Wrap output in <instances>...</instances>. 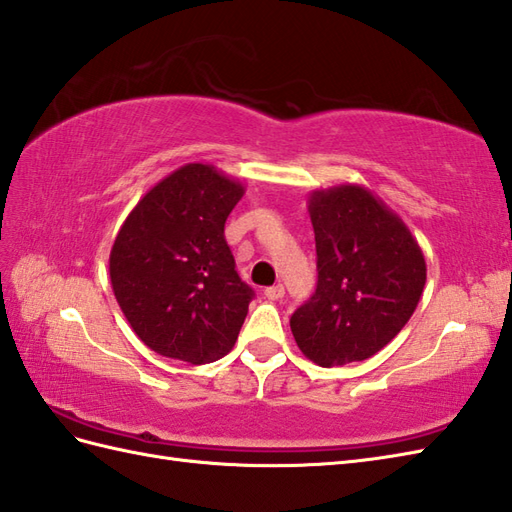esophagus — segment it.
Returning a JSON list of instances; mask_svg holds the SVG:
<instances>
[{
	"label": "esophagus",
	"mask_w": 512,
	"mask_h": 512,
	"mask_svg": "<svg viewBox=\"0 0 512 512\" xmlns=\"http://www.w3.org/2000/svg\"><path fill=\"white\" fill-rule=\"evenodd\" d=\"M264 296L268 300H281L285 296V287L283 285H272V287H266L264 290Z\"/></svg>",
	"instance_id": "esophagus-1"
}]
</instances>
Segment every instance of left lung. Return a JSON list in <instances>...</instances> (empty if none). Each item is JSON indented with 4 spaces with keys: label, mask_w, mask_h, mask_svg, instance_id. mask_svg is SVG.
I'll return each instance as SVG.
<instances>
[{
    "label": "left lung",
    "mask_w": 512,
    "mask_h": 512,
    "mask_svg": "<svg viewBox=\"0 0 512 512\" xmlns=\"http://www.w3.org/2000/svg\"><path fill=\"white\" fill-rule=\"evenodd\" d=\"M318 285L290 320L300 352L322 368L365 361L409 322L426 261L398 214L368 188L313 190Z\"/></svg>",
    "instance_id": "obj_1"
}]
</instances>
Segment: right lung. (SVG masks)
I'll use <instances>...</instances> for the list:
<instances>
[{
  "label": "right lung",
  "instance_id": "right-lung-1",
  "mask_svg": "<svg viewBox=\"0 0 512 512\" xmlns=\"http://www.w3.org/2000/svg\"><path fill=\"white\" fill-rule=\"evenodd\" d=\"M244 186L186 164L142 196L110 253L119 307L144 346L192 365L233 348L255 292L235 272L225 222Z\"/></svg>",
  "mask_w": 512,
  "mask_h": 512
}]
</instances>
